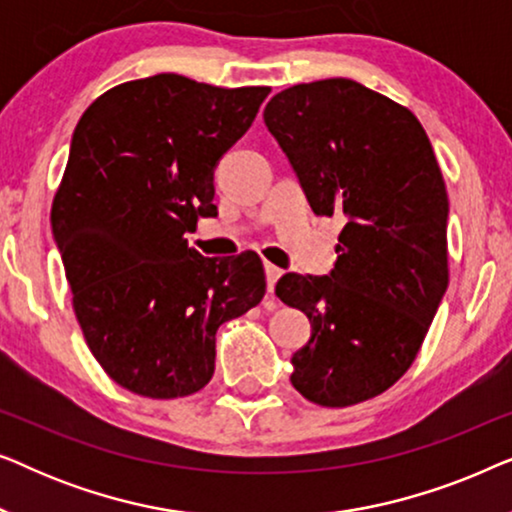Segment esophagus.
<instances>
[{
  "instance_id": "1",
  "label": "esophagus",
  "mask_w": 512,
  "mask_h": 512,
  "mask_svg": "<svg viewBox=\"0 0 512 512\" xmlns=\"http://www.w3.org/2000/svg\"><path fill=\"white\" fill-rule=\"evenodd\" d=\"M279 277H282V270L275 268V265L265 263V279H268V293L275 291V284H277Z\"/></svg>"
}]
</instances>
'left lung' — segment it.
<instances>
[{"mask_svg": "<svg viewBox=\"0 0 512 512\" xmlns=\"http://www.w3.org/2000/svg\"><path fill=\"white\" fill-rule=\"evenodd\" d=\"M319 216H340L331 275L286 272L277 298L312 338L293 354L307 401L347 408L403 377L447 291V191L422 123L352 79L298 83L263 111Z\"/></svg>", "mask_w": 512, "mask_h": 512, "instance_id": "1", "label": "left lung"}]
</instances>
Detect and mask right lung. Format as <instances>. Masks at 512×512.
Masks as SVG:
<instances>
[{"label": "right lung", "mask_w": 512, "mask_h": 512, "mask_svg": "<svg viewBox=\"0 0 512 512\" xmlns=\"http://www.w3.org/2000/svg\"><path fill=\"white\" fill-rule=\"evenodd\" d=\"M268 93L156 74L107 90L76 125L53 237L90 352L132 394L200 391L219 326L265 296L254 251L205 258L184 235L216 216V165Z\"/></svg>", "instance_id": "right-lung-1"}]
</instances>
